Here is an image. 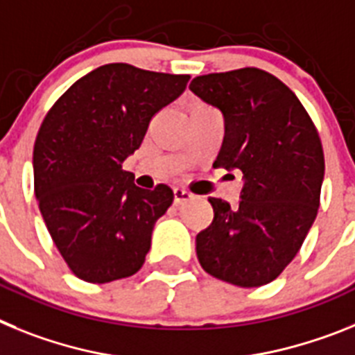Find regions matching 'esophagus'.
<instances>
[{
	"label": "esophagus",
	"instance_id": "1",
	"mask_svg": "<svg viewBox=\"0 0 355 355\" xmlns=\"http://www.w3.org/2000/svg\"><path fill=\"white\" fill-rule=\"evenodd\" d=\"M191 198H193V195H191L189 191L180 189V187H175V189H173V202H175V205H180V203L189 202Z\"/></svg>",
	"mask_w": 355,
	"mask_h": 355
}]
</instances>
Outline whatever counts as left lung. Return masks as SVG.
Returning a JSON list of instances; mask_svg holds the SVG:
<instances>
[{"label":"left lung","mask_w":355,"mask_h":355,"mask_svg":"<svg viewBox=\"0 0 355 355\" xmlns=\"http://www.w3.org/2000/svg\"><path fill=\"white\" fill-rule=\"evenodd\" d=\"M189 89L223 114L214 166L243 173L237 205L209 198L214 220L196 236V255L209 275L259 288L291 263L318 214V132L295 92L257 67L196 76Z\"/></svg>","instance_id":"left-lung-1"}]
</instances>
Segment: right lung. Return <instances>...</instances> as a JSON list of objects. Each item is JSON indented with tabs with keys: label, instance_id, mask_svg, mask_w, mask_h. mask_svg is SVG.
<instances>
[{
	"label": "right lung",
	"instance_id": "1",
	"mask_svg": "<svg viewBox=\"0 0 355 355\" xmlns=\"http://www.w3.org/2000/svg\"><path fill=\"white\" fill-rule=\"evenodd\" d=\"M189 75L107 64L71 85L46 114L33 146V186L55 246L78 279L105 284L144 264L173 191L134 184L123 162Z\"/></svg>",
	"mask_w": 355,
	"mask_h": 355
}]
</instances>
